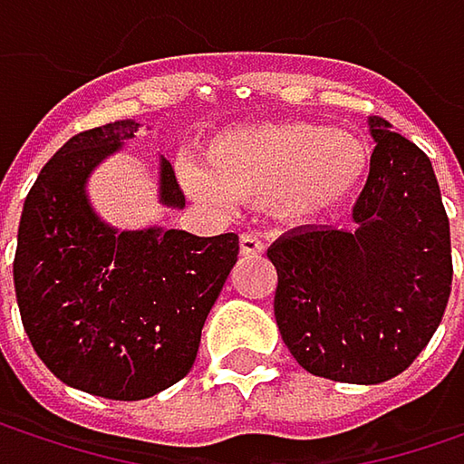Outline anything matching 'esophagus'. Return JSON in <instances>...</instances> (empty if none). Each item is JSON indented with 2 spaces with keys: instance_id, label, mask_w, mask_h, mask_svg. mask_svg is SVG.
I'll return each instance as SVG.
<instances>
[{
  "instance_id": "obj_1",
  "label": "esophagus",
  "mask_w": 464,
  "mask_h": 464,
  "mask_svg": "<svg viewBox=\"0 0 464 464\" xmlns=\"http://www.w3.org/2000/svg\"><path fill=\"white\" fill-rule=\"evenodd\" d=\"M238 246H241V255H249V257H257L266 249V244L255 233H241L238 236Z\"/></svg>"
}]
</instances>
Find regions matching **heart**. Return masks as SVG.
<instances>
[{"label": "heart", "mask_w": 464, "mask_h": 464, "mask_svg": "<svg viewBox=\"0 0 464 464\" xmlns=\"http://www.w3.org/2000/svg\"><path fill=\"white\" fill-rule=\"evenodd\" d=\"M368 141L312 121H268L218 134L204 160H185L182 179L212 207L266 201L293 223L335 215L365 185Z\"/></svg>", "instance_id": "heart-1"}]
</instances>
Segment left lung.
<instances>
[{
	"label": "left lung",
	"mask_w": 464,
	"mask_h": 464,
	"mask_svg": "<svg viewBox=\"0 0 464 464\" xmlns=\"http://www.w3.org/2000/svg\"><path fill=\"white\" fill-rule=\"evenodd\" d=\"M368 129L376 150L354 228L301 226L268 246L282 341L304 371L346 384L403 373L451 293L449 218L430 158L384 118Z\"/></svg>",
	"instance_id": "left-lung-1"
}]
</instances>
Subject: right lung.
I'll use <instances>...</instances> for the list:
<instances>
[{"instance_id": "add662e5", "label": "right lung", "mask_w": 464, "mask_h": 464, "mask_svg": "<svg viewBox=\"0 0 464 464\" xmlns=\"http://www.w3.org/2000/svg\"><path fill=\"white\" fill-rule=\"evenodd\" d=\"M134 131L137 121L107 123L47 160L24 201L13 263L37 357L63 384L110 401L152 398L193 368L201 327L238 257L236 233L118 231L93 212L88 177ZM158 198L185 207L163 155Z\"/></svg>"}]
</instances>
